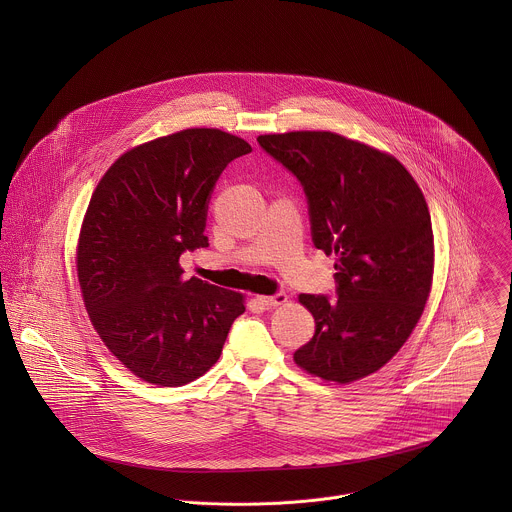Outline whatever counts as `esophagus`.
<instances>
[{
	"label": "esophagus",
	"mask_w": 512,
	"mask_h": 512,
	"mask_svg": "<svg viewBox=\"0 0 512 512\" xmlns=\"http://www.w3.org/2000/svg\"><path fill=\"white\" fill-rule=\"evenodd\" d=\"M256 301L262 303L264 307H278L288 301V295L284 292L274 293V295H256Z\"/></svg>",
	"instance_id": "obj_1"
}]
</instances>
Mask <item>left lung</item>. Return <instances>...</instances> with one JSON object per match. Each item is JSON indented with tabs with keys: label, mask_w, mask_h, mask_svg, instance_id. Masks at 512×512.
Listing matches in <instances>:
<instances>
[{
	"label": "left lung",
	"mask_w": 512,
	"mask_h": 512,
	"mask_svg": "<svg viewBox=\"0 0 512 512\" xmlns=\"http://www.w3.org/2000/svg\"><path fill=\"white\" fill-rule=\"evenodd\" d=\"M258 144L299 179L313 244L337 258V299L297 297L315 335L293 361L327 382L365 378L402 349L432 292L424 193L394 155L333 132L266 134Z\"/></svg>",
	"instance_id": "1"
}]
</instances>
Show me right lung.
Wrapping results in <instances>:
<instances>
[{"mask_svg": "<svg viewBox=\"0 0 512 512\" xmlns=\"http://www.w3.org/2000/svg\"><path fill=\"white\" fill-rule=\"evenodd\" d=\"M238 136L189 128L122 153L98 181L76 244L88 317L108 351L157 386H183L219 361L244 295L183 280L179 256L209 246L211 191L250 153Z\"/></svg>", "mask_w": 512, "mask_h": 512, "instance_id": "add662e5", "label": "right lung"}]
</instances>
